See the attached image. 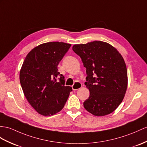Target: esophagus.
<instances>
[{
	"label": "esophagus",
	"mask_w": 147,
	"mask_h": 147,
	"mask_svg": "<svg viewBox=\"0 0 147 147\" xmlns=\"http://www.w3.org/2000/svg\"><path fill=\"white\" fill-rule=\"evenodd\" d=\"M82 87V84L80 83V82H76L72 86H71V88H72L73 90H77L78 89Z\"/></svg>",
	"instance_id": "obj_1"
}]
</instances>
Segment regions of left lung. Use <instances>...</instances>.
Here are the masks:
<instances>
[{
	"label": "left lung",
	"instance_id": "left-lung-1",
	"mask_svg": "<svg viewBox=\"0 0 147 147\" xmlns=\"http://www.w3.org/2000/svg\"><path fill=\"white\" fill-rule=\"evenodd\" d=\"M74 52L86 68L85 85L90 96L84 102V108L95 116H104L115 110L126 93L128 78L122 56L110 44L96 40L76 44Z\"/></svg>",
	"mask_w": 147,
	"mask_h": 147
}]
</instances>
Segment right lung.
I'll list each match as a JSON object with an SVG mask.
<instances>
[{"label":"right lung","instance_id":"right-lung-1","mask_svg":"<svg viewBox=\"0 0 147 147\" xmlns=\"http://www.w3.org/2000/svg\"><path fill=\"white\" fill-rule=\"evenodd\" d=\"M71 44L51 42L28 53L20 71V82L31 106L44 116L53 115L65 105L72 88L65 86L58 66Z\"/></svg>","mask_w":147,"mask_h":147}]
</instances>
